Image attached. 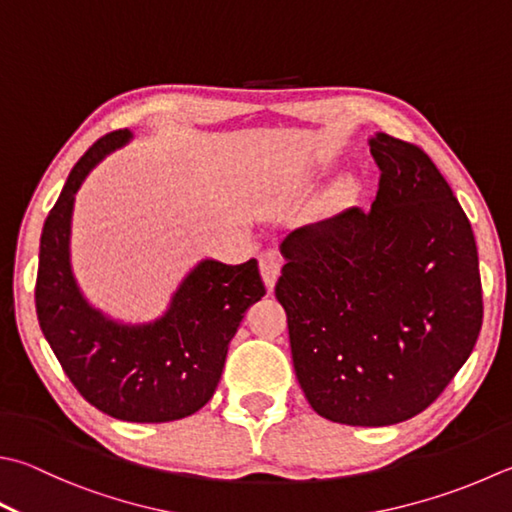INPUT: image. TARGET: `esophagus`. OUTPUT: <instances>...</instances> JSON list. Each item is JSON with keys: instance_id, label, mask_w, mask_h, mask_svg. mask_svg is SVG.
<instances>
[{"instance_id": "1", "label": "esophagus", "mask_w": 512, "mask_h": 512, "mask_svg": "<svg viewBox=\"0 0 512 512\" xmlns=\"http://www.w3.org/2000/svg\"><path fill=\"white\" fill-rule=\"evenodd\" d=\"M283 258L276 249H267V252L260 254V274H263V281L267 285V292H272L276 285V278L281 274Z\"/></svg>"}]
</instances>
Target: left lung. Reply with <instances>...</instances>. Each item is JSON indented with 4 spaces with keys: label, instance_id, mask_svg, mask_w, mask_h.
I'll use <instances>...</instances> for the list:
<instances>
[{
    "label": "left lung",
    "instance_id": "left-lung-1",
    "mask_svg": "<svg viewBox=\"0 0 512 512\" xmlns=\"http://www.w3.org/2000/svg\"><path fill=\"white\" fill-rule=\"evenodd\" d=\"M370 211L289 234L276 298L296 379L314 412L345 426H392L426 410L468 361L484 318L475 236L417 144L370 138Z\"/></svg>",
    "mask_w": 512,
    "mask_h": 512
}]
</instances>
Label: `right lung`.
I'll use <instances>...</instances> for the list:
<instances>
[{
	"label": "right lung",
	"mask_w": 512,
	"mask_h": 512,
	"mask_svg": "<svg viewBox=\"0 0 512 512\" xmlns=\"http://www.w3.org/2000/svg\"><path fill=\"white\" fill-rule=\"evenodd\" d=\"M131 140L127 129L100 138L77 160L48 214L35 283L37 321L82 397L113 419L165 423L198 412L214 397L247 307L265 296L256 258L243 265L202 260L147 325H124L95 310L71 272L75 194L106 153Z\"/></svg>",
	"instance_id": "obj_1"
}]
</instances>
